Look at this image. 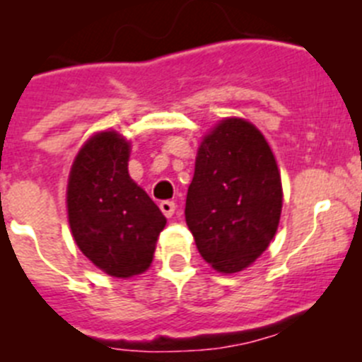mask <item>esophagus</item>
Returning a JSON list of instances; mask_svg holds the SVG:
<instances>
[{"label": "esophagus", "mask_w": 362, "mask_h": 362, "mask_svg": "<svg viewBox=\"0 0 362 362\" xmlns=\"http://www.w3.org/2000/svg\"><path fill=\"white\" fill-rule=\"evenodd\" d=\"M159 208H161V211H163L165 217L170 218L175 211V203L174 201H161V203H159Z\"/></svg>", "instance_id": "1"}]
</instances>
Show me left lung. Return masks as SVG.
<instances>
[{
  "mask_svg": "<svg viewBox=\"0 0 362 362\" xmlns=\"http://www.w3.org/2000/svg\"><path fill=\"white\" fill-rule=\"evenodd\" d=\"M281 179L264 134L226 118L204 136L187 194L188 230L218 273H238L273 240L281 214Z\"/></svg>",
  "mask_w": 362,
  "mask_h": 362,
  "instance_id": "left-lung-1",
  "label": "left lung"
}]
</instances>
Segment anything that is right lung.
Here are the masks:
<instances>
[{"instance_id":"right-lung-1","label":"right lung","mask_w":362,"mask_h":362,"mask_svg":"<svg viewBox=\"0 0 362 362\" xmlns=\"http://www.w3.org/2000/svg\"><path fill=\"white\" fill-rule=\"evenodd\" d=\"M131 144L116 131L91 136L71 165L66 192L69 228L78 250L116 278L141 274L152 264L167 224L147 192L129 175Z\"/></svg>"}]
</instances>
